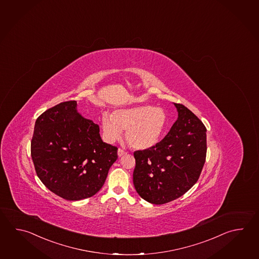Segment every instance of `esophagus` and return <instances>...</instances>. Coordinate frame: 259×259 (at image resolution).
I'll return each mask as SVG.
<instances>
[{
	"label": "esophagus",
	"mask_w": 259,
	"mask_h": 259,
	"mask_svg": "<svg viewBox=\"0 0 259 259\" xmlns=\"http://www.w3.org/2000/svg\"><path fill=\"white\" fill-rule=\"evenodd\" d=\"M117 153H118V156H119V157H121V156H123V155L127 154V152L126 151H124V150H122V149H121V148H119Z\"/></svg>",
	"instance_id": "34e87169"
}]
</instances>
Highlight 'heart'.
I'll use <instances>...</instances> for the list:
<instances>
[{"label": "heart", "mask_w": 259, "mask_h": 259, "mask_svg": "<svg viewBox=\"0 0 259 259\" xmlns=\"http://www.w3.org/2000/svg\"><path fill=\"white\" fill-rule=\"evenodd\" d=\"M167 125V115L162 108L140 105L119 109L112 114L103 112L101 126L107 141L120 139L125 130L127 142L136 149H148L156 146Z\"/></svg>", "instance_id": "heart-1"}]
</instances>
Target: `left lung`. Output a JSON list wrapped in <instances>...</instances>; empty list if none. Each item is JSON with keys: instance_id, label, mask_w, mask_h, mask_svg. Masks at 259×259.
Returning a JSON list of instances; mask_svg holds the SVG:
<instances>
[{"instance_id": "obj_1", "label": "left lung", "mask_w": 259, "mask_h": 259, "mask_svg": "<svg viewBox=\"0 0 259 259\" xmlns=\"http://www.w3.org/2000/svg\"><path fill=\"white\" fill-rule=\"evenodd\" d=\"M174 104L178 118L167 136L152 148L134 153L136 191L155 205L185 194L197 182L206 160V127L185 106Z\"/></svg>"}]
</instances>
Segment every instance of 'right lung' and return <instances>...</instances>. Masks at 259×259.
Here are the masks:
<instances>
[{"label":"right lung","mask_w":259,"mask_h":259,"mask_svg":"<svg viewBox=\"0 0 259 259\" xmlns=\"http://www.w3.org/2000/svg\"><path fill=\"white\" fill-rule=\"evenodd\" d=\"M117 149L102 141L99 125L80 114L75 101L54 106L35 122L31 158L37 177L66 200L84 199L101 190Z\"/></svg>","instance_id":"right-lung-1"}]
</instances>
